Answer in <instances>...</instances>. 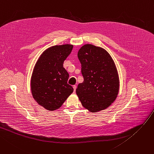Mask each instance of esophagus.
I'll return each mask as SVG.
<instances>
[{
  "label": "esophagus",
  "instance_id": "esophagus-1",
  "mask_svg": "<svg viewBox=\"0 0 154 154\" xmlns=\"http://www.w3.org/2000/svg\"><path fill=\"white\" fill-rule=\"evenodd\" d=\"M73 88H74V92H75V90H76V88H77V86H76V85H74V86H73Z\"/></svg>",
  "mask_w": 154,
  "mask_h": 154
}]
</instances>
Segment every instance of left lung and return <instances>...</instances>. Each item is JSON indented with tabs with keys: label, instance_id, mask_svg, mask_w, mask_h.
Returning <instances> with one entry per match:
<instances>
[{
	"label": "left lung",
	"instance_id": "obj_1",
	"mask_svg": "<svg viewBox=\"0 0 154 154\" xmlns=\"http://www.w3.org/2000/svg\"><path fill=\"white\" fill-rule=\"evenodd\" d=\"M77 56L84 79L76 89L82 105L93 112L107 108L119 91V77L113 60L105 49L90 44L82 46Z\"/></svg>",
	"mask_w": 154,
	"mask_h": 154
}]
</instances>
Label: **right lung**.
<instances>
[{
    "label": "right lung",
    "instance_id": "right-lung-1",
    "mask_svg": "<svg viewBox=\"0 0 154 154\" xmlns=\"http://www.w3.org/2000/svg\"><path fill=\"white\" fill-rule=\"evenodd\" d=\"M72 45H56L45 50L36 62L31 79V90L37 103L49 111L59 108L74 88L67 84L69 75L64 61Z\"/></svg>",
    "mask_w": 154,
    "mask_h": 154
}]
</instances>
